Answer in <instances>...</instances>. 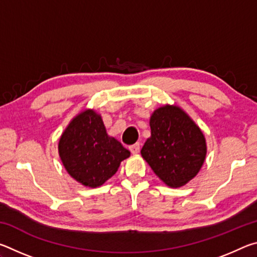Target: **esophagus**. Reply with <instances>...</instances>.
<instances>
[{
    "label": "esophagus",
    "instance_id": "esophagus-1",
    "mask_svg": "<svg viewBox=\"0 0 257 257\" xmlns=\"http://www.w3.org/2000/svg\"><path fill=\"white\" fill-rule=\"evenodd\" d=\"M129 150L133 154H137V153H139V150H141V145H139V143H136V144L130 146Z\"/></svg>",
    "mask_w": 257,
    "mask_h": 257
}]
</instances>
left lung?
<instances>
[{"label": "left lung", "instance_id": "8db88e82", "mask_svg": "<svg viewBox=\"0 0 257 257\" xmlns=\"http://www.w3.org/2000/svg\"><path fill=\"white\" fill-rule=\"evenodd\" d=\"M151 137L141 151L164 184L180 187L197 175L206 155L204 135L178 106H163L151 116Z\"/></svg>", "mask_w": 257, "mask_h": 257}]
</instances>
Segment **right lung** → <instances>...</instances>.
Instances as JSON below:
<instances>
[{
	"label": "right lung",
	"instance_id": "1",
	"mask_svg": "<svg viewBox=\"0 0 257 257\" xmlns=\"http://www.w3.org/2000/svg\"><path fill=\"white\" fill-rule=\"evenodd\" d=\"M59 153L69 175L92 188L103 185L130 155L120 142L107 136L101 116L93 110L71 121L60 138Z\"/></svg>",
	"mask_w": 257,
	"mask_h": 257
}]
</instances>
